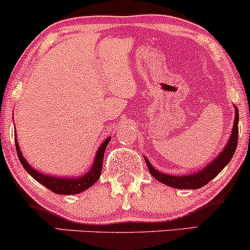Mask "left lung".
<instances>
[{"label":"left lung","instance_id":"left-lung-1","mask_svg":"<svg viewBox=\"0 0 250 250\" xmlns=\"http://www.w3.org/2000/svg\"><path fill=\"white\" fill-rule=\"evenodd\" d=\"M239 125V112H237V108L235 107V119H234L233 130H231L228 143L225 146V149L218 155V157L214 161H212L207 167H204L203 170H200L199 172L184 174V176H170V174L159 172L158 170H156L151 163L146 159V157H144L150 173L158 182L174 188H191V190H195V188H203L207 183L211 182L216 174L220 173V171L229 163L231 157H233L237 146V136H239V125Z\"/></svg>","mask_w":250,"mask_h":250}]
</instances>
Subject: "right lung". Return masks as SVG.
Masks as SVG:
<instances>
[{
	"instance_id": "obj_1",
	"label": "right lung",
	"mask_w": 250,
	"mask_h": 250,
	"mask_svg": "<svg viewBox=\"0 0 250 250\" xmlns=\"http://www.w3.org/2000/svg\"><path fill=\"white\" fill-rule=\"evenodd\" d=\"M109 141L110 137L106 138V140L104 141V143L99 146L92 167L89 169L88 172L83 174V176L79 177V178H77V177L76 178H68V177L67 178H66V177L62 178V177H55L50 176V174H43L42 172H38V171L35 170L34 167L25 161V158L23 157L16 137H15V146H16L17 156H19L21 164L23 165V167L26 170V172H28L30 176H32V178H35L38 183H41V184L44 185L45 188H47L50 191H52L53 193L78 194L80 193V192L87 190L88 188H91L92 185H94L95 183L98 182V179L100 178L104 150H106Z\"/></svg>"
}]
</instances>
